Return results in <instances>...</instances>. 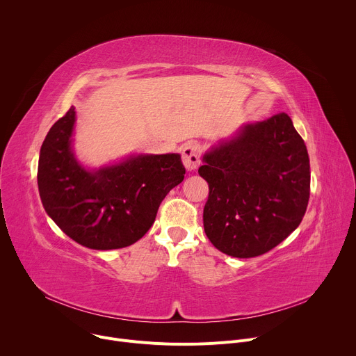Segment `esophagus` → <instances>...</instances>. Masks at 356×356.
<instances>
[{"label":"esophagus","mask_w":356,"mask_h":356,"mask_svg":"<svg viewBox=\"0 0 356 356\" xmlns=\"http://www.w3.org/2000/svg\"><path fill=\"white\" fill-rule=\"evenodd\" d=\"M181 159L183 165L187 170H194L200 165V154L198 146L193 142H187L181 146Z\"/></svg>","instance_id":"esophagus-1"}]
</instances>
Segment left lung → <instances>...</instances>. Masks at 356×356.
Instances as JSON below:
<instances>
[{
    "instance_id": "1",
    "label": "left lung",
    "mask_w": 356,
    "mask_h": 356,
    "mask_svg": "<svg viewBox=\"0 0 356 356\" xmlns=\"http://www.w3.org/2000/svg\"><path fill=\"white\" fill-rule=\"evenodd\" d=\"M211 243L234 258L264 255L301 222L310 198L306 143L284 113L243 127L202 158Z\"/></svg>"
}]
</instances>
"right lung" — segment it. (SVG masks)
Returning a JSON list of instances; mask_svg holds the SVG:
<instances>
[{"label": "right lung", "mask_w": 356, "mask_h": 356, "mask_svg": "<svg viewBox=\"0 0 356 356\" xmlns=\"http://www.w3.org/2000/svg\"><path fill=\"white\" fill-rule=\"evenodd\" d=\"M74 118L70 107L42 143L38 166L42 204L67 236L86 248L129 246L149 231L163 198L183 181L180 155H140L88 172L72 154Z\"/></svg>", "instance_id": "right-lung-1"}]
</instances>
